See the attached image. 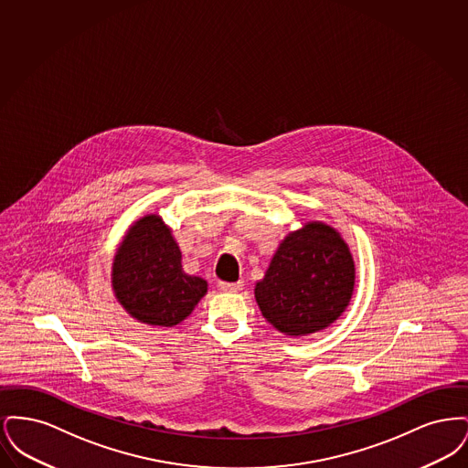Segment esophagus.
<instances>
[{
	"label": "esophagus",
	"instance_id": "esophagus-1",
	"mask_svg": "<svg viewBox=\"0 0 468 468\" xmlns=\"http://www.w3.org/2000/svg\"><path fill=\"white\" fill-rule=\"evenodd\" d=\"M244 288L242 282H219V290L224 292H239Z\"/></svg>",
	"mask_w": 468,
	"mask_h": 468
}]
</instances>
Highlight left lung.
<instances>
[{"mask_svg": "<svg viewBox=\"0 0 468 468\" xmlns=\"http://www.w3.org/2000/svg\"><path fill=\"white\" fill-rule=\"evenodd\" d=\"M355 279V260L340 233L314 221L281 242L254 296L275 330L302 336L328 328L342 315Z\"/></svg>", "mask_w": 468, "mask_h": 468, "instance_id": "8db88e82", "label": "left lung"}]
</instances>
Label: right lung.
<instances>
[{
  "label": "right lung",
  "instance_id": "1",
  "mask_svg": "<svg viewBox=\"0 0 468 468\" xmlns=\"http://www.w3.org/2000/svg\"><path fill=\"white\" fill-rule=\"evenodd\" d=\"M117 302L140 323L172 328L207 292V281L182 270V254L170 228L156 214L134 221L112 265Z\"/></svg>",
  "mask_w": 468,
  "mask_h": 468
}]
</instances>
